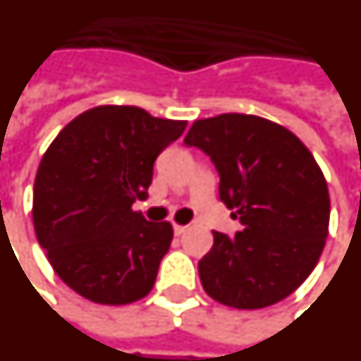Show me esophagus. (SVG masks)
<instances>
[{
  "instance_id": "34e87169",
  "label": "esophagus",
  "mask_w": 361,
  "mask_h": 361,
  "mask_svg": "<svg viewBox=\"0 0 361 361\" xmlns=\"http://www.w3.org/2000/svg\"><path fill=\"white\" fill-rule=\"evenodd\" d=\"M185 229H188V226H180V224H173V233H176V235L185 233Z\"/></svg>"
}]
</instances>
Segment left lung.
I'll list each match as a JSON object with an SVG mask.
<instances>
[{"instance_id":"obj_1","label":"left lung","mask_w":361,"mask_h":361,"mask_svg":"<svg viewBox=\"0 0 361 361\" xmlns=\"http://www.w3.org/2000/svg\"><path fill=\"white\" fill-rule=\"evenodd\" d=\"M183 143L199 147L220 173V199L241 224L212 231L199 262L202 289L237 310L271 306L316 268L329 233V189L308 147L255 114L195 120Z\"/></svg>"}]
</instances>
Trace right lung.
Segmentation results:
<instances>
[{"label":"right lung","instance_id":"add662e5","mask_svg":"<svg viewBox=\"0 0 361 361\" xmlns=\"http://www.w3.org/2000/svg\"><path fill=\"white\" fill-rule=\"evenodd\" d=\"M185 126L140 106L101 105L47 147L34 181V229L55 274L80 296L122 306L153 289L173 229L132 204L145 199L154 160Z\"/></svg>","mask_w":361,"mask_h":361}]
</instances>
